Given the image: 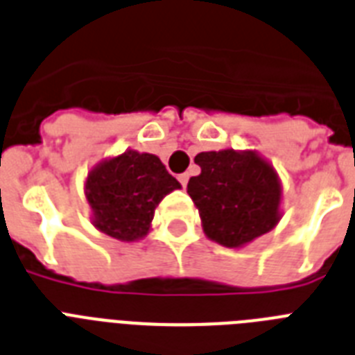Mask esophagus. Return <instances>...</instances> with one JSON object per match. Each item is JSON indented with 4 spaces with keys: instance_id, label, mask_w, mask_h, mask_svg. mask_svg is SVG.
<instances>
[{
    "instance_id": "34e87169",
    "label": "esophagus",
    "mask_w": 355,
    "mask_h": 355,
    "mask_svg": "<svg viewBox=\"0 0 355 355\" xmlns=\"http://www.w3.org/2000/svg\"><path fill=\"white\" fill-rule=\"evenodd\" d=\"M178 180H180V184H182L184 187L187 186V180H189V175L187 173H182V175H178Z\"/></svg>"
}]
</instances>
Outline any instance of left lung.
I'll use <instances>...</instances> for the list:
<instances>
[{"label": "left lung", "instance_id": "8db88e82", "mask_svg": "<svg viewBox=\"0 0 355 355\" xmlns=\"http://www.w3.org/2000/svg\"><path fill=\"white\" fill-rule=\"evenodd\" d=\"M200 175L187 182L204 233L226 248H239L268 233L281 218V182L275 169L253 151L198 153Z\"/></svg>", "mask_w": 355, "mask_h": 355}]
</instances>
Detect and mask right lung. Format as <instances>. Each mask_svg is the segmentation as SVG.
<instances>
[{
	"instance_id": "add662e5",
	"label": "right lung",
	"mask_w": 355,
	"mask_h": 355,
	"mask_svg": "<svg viewBox=\"0 0 355 355\" xmlns=\"http://www.w3.org/2000/svg\"><path fill=\"white\" fill-rule=\"evenodd\" d=\"M175 189H180V182L160 158L129 149L89 173L85 197L100 232L132 243L148 235L155 209Z\"/></svg>"
}]
</instances>
